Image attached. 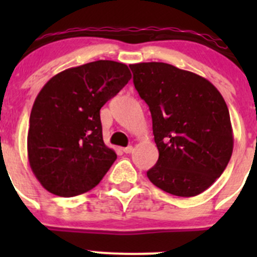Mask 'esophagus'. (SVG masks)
Returning <instances> with one entry per match:
<instances>
[{"instance_id":"34e87169","label":"esophagus","mask_w":257,"mask_h":257,"mask_svg":"<svg viewBox=\"0 0 257 257\" xmlns=\"http://www.w3.org/2000/svg\"><path fill=\"white\" fill-rule=\"evenodd\" d=\"M123 152L125 153V154H131V153L133 152V147H132V145H129V147L124 148V149H123Z\"/></svg>"}]
</instances>
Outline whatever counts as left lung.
<instances>
[{"label": "left lung", "instance_id": "8db88e82", "mask_svg": "<svg viewBox=\"0 0 257 257\" xmlns=\"http://www.w3.org/2000/svg\"><path fill=\"white\" fill-rule=\"evenodd\" d=\"M133 82L149 105L159 150L149 180L172 195L190 198L224 173L234 148L230 114L212 83L163 62L131 64Z\"/></svg>", "mask_w": 257, "mask_h": 257}]
</instances>
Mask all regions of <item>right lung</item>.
<instances>
[{
    "mask_svg": "<svg viewBox=\"0 0 257 257\" xmlns=\"http://www.w3.org/2000/svg\"><path fill=\"white\" fill-rule=\"evenodd\" d=\"M132 78L128 66L95 61L56 74L30 116L28 162L41 185L71 198L92 190L116 154L103 142L99 110Z\"/></svg>",
    "mask_w": 257,
    "mask_h": 257,
    "instance_id": "obj_1",
    "label": "right lung"
}]
</instances>
